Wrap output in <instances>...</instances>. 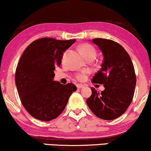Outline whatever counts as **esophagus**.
I'll use <instances>...</instances> for the list:
<instances>
[{"mask_svg":"<svg viewBox=\"0 0 151 151\" xmlns=\"http://www.w3.org/2000/svg\"><path fill=\"white\" fill-rule=\"evenodd\" d=\"M76 87H77L78 89H81V88H83L84 86H83V85H82V84H77V85H76Z\"/></svg>","mask_w":151,"mask_h":151,"instance_id":"obj_1","label":"esophagus"}]
</instances>
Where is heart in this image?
Instances as JSON below:
<instances>
[{"instance_id":"b5f03b06","label":"heart","mask_w":151,"mask_h":151,"mask_svg":"<svg viewBox=\"0 0 151 151\" xmlns=\"http://www.w3.org/2000/svg\"><path fill=\"white\" fill-rule=\"evenodd\" d=\"M79 49L87 60L89 59L90 58L96 57L97 51L95 50V49L94 48L93 46H92L91 44L88 43L83 44H81V45H80ZM65 54H66V52H65L64 54H63V56H62V58H63V59L65 57ZM88 73V71H87V70H83V71L80 72L76 74V78L78 80H83L85 78V76H86Z\"/></svg>"}]
</instances>
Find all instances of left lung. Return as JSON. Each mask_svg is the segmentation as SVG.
I'll list each match as a JSON object with an SVG mask.
<instances>
[{"mask_svg":"<svg viewBox=\"0 0 151 151\" xmlns=\"http://www.w3.org/2000/svg\"><path fill=\"white\" fill-rule=\"evenodd\" d=\"M104 56L102 68L92 79V83L103 84L101 93L91 88L92 95L86 102L94 114L104 120L122 116L132 103L136 77L134 65L124 48L113 40H93Z\"/></svg>","mask_w":151,"mask_h":151,"instance_id":"obj_1","label":"left lung"}]
</instances>
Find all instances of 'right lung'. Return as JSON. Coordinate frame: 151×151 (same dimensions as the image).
<instances>
[{"label": "right lung", "mask_w": 151, "mask_h": 151, "mask_svg": "<svg viewBox=\"0 0 151 151\" xmlns=\"http://www.w3.org/2000/svg\"><path fill=\"white\" fill-rule=\"evenodd\" d=\"M76 40L38 39L24 51L15 70V85L23 107L34 118L49 122L65 109L73 83L62 85L54 81V70L59 67L63 52Z\"/></svg>", "instance_id": "add662e5"}]
</instances>
